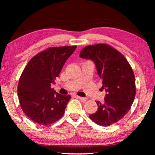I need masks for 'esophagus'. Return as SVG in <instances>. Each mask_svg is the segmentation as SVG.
Here are the masks:
<instances>
[{
    "label": "esophagus",
    "instance_id": "1",
    "mask_svg": "<svg viewBox=\"0 0 155 155\" xmlns=\"http://www.w3.org/2000/svg\"><path fill=\"white\" fill-rule=\"evenodd\" d=\"M78 98H79V99L81 100V101H83V102H85V101H87V98H85V97H77Z\"/></svg>",
    "mask_w": 155,
    "mask_h": 155
}]
</instances>
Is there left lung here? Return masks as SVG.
Segmentation results:
<instances>
[{"label":"left lung","mask_w":155,"mask_h":155,"mask_svg":"<svg viewBox=\"0 0 155 155\" xmlns=\"http://www.w3.org/2000/svg\"><path fill=\"white\" fill-rule=\"evenodd\" d=\"M80 57L94 62L102 79L101 88L107 92L103 103L96 101L98 110L89 118L103 127L116 123L129 111L135 97L132 67L119 51L107 44L87 46L81 50Z\"/></svg>","instance_id":"1"}]
</instances>
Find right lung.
<instances>
[{
  "mask_svg": "<svg viewBox=\"0 0 155 155\" xmlns=\"http://www.w3.org/2000/svg\"><path fill=\"white\" fill-rule=\"evenodd\" d=\"M77 46L50 47L32 57L20 77L17 92L20 105L31 120L48 126L63 116L71 95L51 88Z\"/></svg>",
  "mask_w": 155,
  "mask_h": 155,
  "instance_id": "1",
  "label": "right lung"
}]
</instances>
